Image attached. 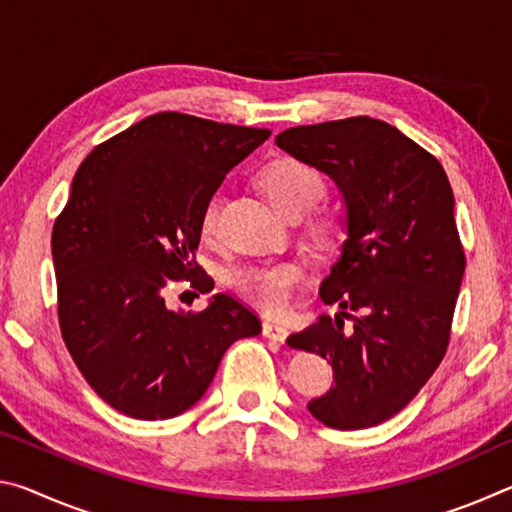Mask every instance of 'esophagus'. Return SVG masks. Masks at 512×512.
<instances>
[{"instance_id": "obj_1", "label": "esophagus", "mask_w": 512, "mask_h": 512, "mask_svg": "<svg viewBox=\"0 0 512 512\" xmlns=\"http://www.w3.org/2000/svg\"><path fill=\"white\" fill-rule=\"evenodd\" d=\"M262 334L266 336V339L271 341H277V343H284L287 341V327H284L282 323H275V320H264L262 323Z\"/></svg>"}]
</instances>
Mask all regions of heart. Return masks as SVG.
Wrapping results in <instances>:
<instances>
[{
	"instance_id": "obj_1",
	"label": "heart",
	"mask_w": 512,
	"mask_h": 512,
	"mask_svg": "<svg viewBox=\"0 0 512 512\" xmlns=\"http://www.w3.org/2000/svg\"><path fill=\"white\" fill-rule=\"evenodd\" d=\"M268 201L277 212L284 216H302L314 207L320 198L327 194V180L314 164L298 158H275L266 164L259 173ZM221 194H212L201 212V232L203 237H214L219 225ZM318 237H332L336 230L334 216H318L314 223ZM302 282V268L296 262H273L244 266L232 275V284L246 300L259 309L280 314L293 300L296 287Z\"/></svg>"
}]
</instances>
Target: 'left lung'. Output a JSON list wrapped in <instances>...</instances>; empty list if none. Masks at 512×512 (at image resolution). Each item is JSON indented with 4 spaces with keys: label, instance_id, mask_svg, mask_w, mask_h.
Here are the masks:
<instances>
[{
    "label": "left lung",
    "instance_id": "obj_1",
    "mask_svg": "<svg viewBox=\"0 0 512 512\" xmlns=\"http://www.w3.org/2000/svg\"><path fill=\"white\" fill-rule=\"evenodd\" d=\"M275 144L327 173L348 207V239L320 284L341 311L287 339L334 368V386L309 411L332 429L375 427L418 395L447 352L465 271L452 185L443 164L381 119L296 126Z\"/></svg>",
    "mask_w": 512,
    "mask_h": 512
}]
</instances>
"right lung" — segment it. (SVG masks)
Wrapping results in <instances>:
<instances>
[{
    "instance_id": "1",
    "label": "right lung",
    "mask_w": 512,
    "mask_h": 512,
    "mask_svg": "<svg viewBox=\"0 0 512 512\" xmlns=\"http://www.w3.org/2000/svg\"><path fill=\"white\" fill-rule=\"evenodd\" d=\"M268 137V128L158 112L94 146L76 171L51 232L58 323L85 381L119 413L180 415L201 400L225 350L262 332L228 293L203 311H173L164 287L214 289L194 259L201 212Z\"/></svg>"
}]
</instances>
